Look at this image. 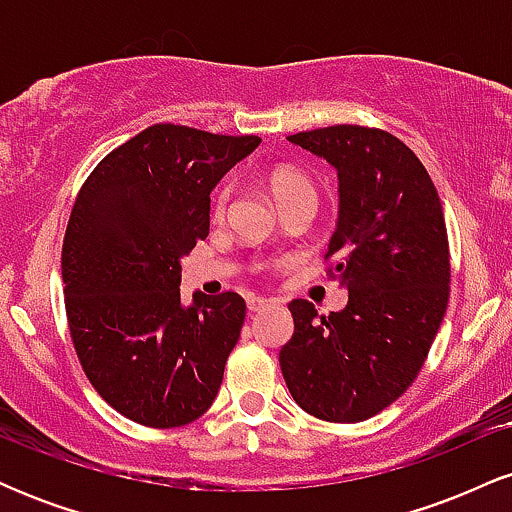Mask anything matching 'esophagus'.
Masks as SVG:
<instances>
[{
  "label": "esophagus",
  "mask_w": 512,
  "mask_h": 512,
  "mask_svg": "<svg viewBox=\"0 0 512 512\" xmlns=\"http://www.w3.org/2000/svg\"><path fill=\"white\" fill-rule=\"evenodd\" d=\"M267 305H272V301H269V298H260V296L248 298V310H250V313H260V310L267 308Z\"/></svg>",
  "instance_id": "1"
}]
</instances>
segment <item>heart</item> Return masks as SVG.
I'll list each match as a JSON object with an SVG mask.
<instances>
[{
  "mask_svg": "<svg viewBox=\"0 0 512 512\" xmlns=\"http://www.w3.org/2000/svg\"><path fill=\"white\" fill-rule=\"evenodd\" d=\"M269 192H272V197L276 199L279 207L296 202V199H313L315 202L313 182L296 168H274L272 173H269ZM228 197H231V187L223 185L219 195L214 199V214H223Z\"/></svg>",
  "mask_w": 512,
  "mask_h": 512,
  "instance_id": "b5f03b06",
  "label": "heart"
}]
</instances>
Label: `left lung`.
Returning a JSON list of instances; mask_svg holds the SVG:
<instances>
[{
	"label": "left lung",
	"instance_id": "left-lung-1",
	"mask_svg": "<svg viewBox=\"0 0 512 512\" xmlns=\"http://www.w3.org/2000/svg\"><path fill=\"white\" fill-rule=\"evenodd\" d=\"M291 144L337 170L339 219L325 257L349 291L344 310L317 315L289 303L293 337L279 366L308 414L356 424L414 383L450 296L443 207L424 163L390 132L334 125L298 132Z\"/></svg>",
	"mask_w": 512,
	"mask_h": 512
}]
</instances>
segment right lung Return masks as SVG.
<instances>
[{"instance_id":"add662e5","label":"right lung","mask_w":512,"mask_h":512,"mask_svg":"<svg viewBox=\"0 0 512 512\" xmlns=\"http://www.w3.org/2000/svg\"><path fill=\"white\" fill-rule=\"evenodd\" d=\"M260 137L151 125L93 168L62 245L69 334L110 407L175 428L211 407L238 344V293L180 298V260L209 236L211 190Z\"/></svg>"}]
</instances>
